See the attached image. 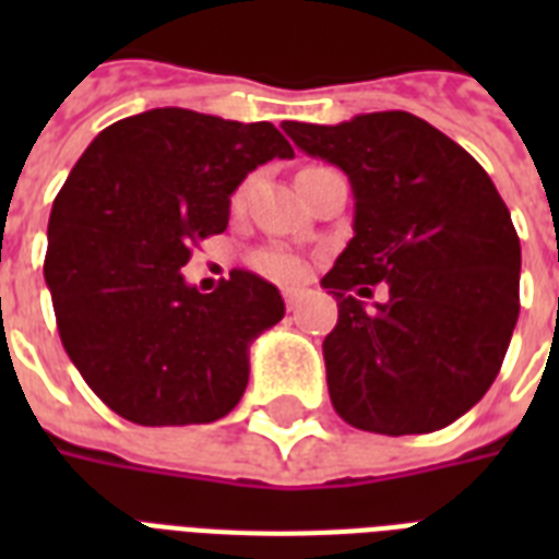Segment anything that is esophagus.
<instances>
[{
    "label": "esophagus",
    "instance_id": "esophagus-1",
    "mask_svg": "<svg viewBox=\"0 0 559 559\" xmlns=\"http://www.w3.org/2000/svg\"><path fill=\"white\" fill-rule=\"evenodd\" d=\"M301 298H305V289H296V287L284 289V305H287L289 310H296V307L301 305Z\"/></svg>",
    "mask_w": 559,
    "mask_h": 559
}]
</instances>
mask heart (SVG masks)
<instances>
[{
	"mask_svg": "<svg viewBox=\"0 0 559 559\" xmlns=\"http://www.w3.org/2000/svg\"><path fill=\"white\" fill-rule=\"evenodd\" d=\"M246 188H237L235 191V205L237 202H243ZM254 270L263 272V275H270V278L278 281H298L305 275V261L298 258L296 252H289V249H281V246H266V249H258V252L249 258Z\"/></svg>",
	"mask_w": 559,
	"mask_h": 559,
	"instance_id": "1",
	"label": "heart"
}]
</instances>
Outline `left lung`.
Wrapping results in <instances>:
<instances>
[{"label": "left lung", "instance_id": "8db88e82", "mask_svg": "<svg viewBox=\"0 0 559 559\" xmlns=\"http://www.w3.org/2000/svg\"><path fill=\"white\" fill-rule=\"evenodd\" d=\"M284 130L345 170L357 200L322 278L340 305L322 345L336 415L380 435L450 426L493 385L520 319L511 211L461 144L403 109ZM380 280L390 298L359 302Z\"/></svg>", "mask_w": 559, "mask_h": 559}]
</instances>
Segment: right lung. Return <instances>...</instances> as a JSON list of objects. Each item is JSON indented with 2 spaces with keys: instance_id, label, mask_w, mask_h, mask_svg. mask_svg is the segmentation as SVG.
I'll list each match as a JSON object with an SVG mask.
<instances>
[{
  "instance_id": "add662e5",
  "label": "right lung",
  "mask_w": 559,
  "mask_h": 559,
  "mask_svg": "<svg viewBox=\"0 0 559 559\" xmlns=\"http://www.w3.org/2000/svg\"><path fill=\"white\" fill-rule=\"evenodd\" d=\"M289 156L270 121L179 107L121 118L83 151L48 217L43 272L66 354L116 415L211 424L240 403L249 345L284 319L281 293L243 270L200 293L182 266L226 231L246 174Z\"/></svg>"
}]
</instances>
